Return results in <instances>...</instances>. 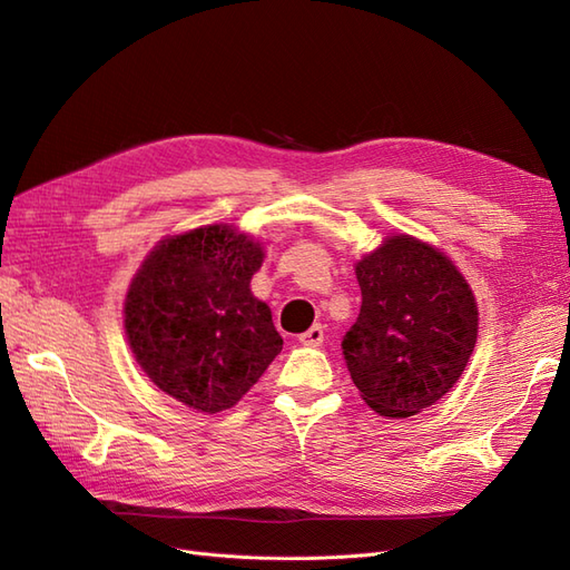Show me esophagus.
I'll use <instances>...</instances> for the list:
<instances>
[{
    "mask_svg": "<svg viewBox=\"0 0 570 570\" xmlns=\"http://www.w3.org/2000/svg\"><path fill=\"white\" fill-rule=\"evenodd\" d=\"M299 342L304 347H321L323 344V325H312L306 333L299 335Z\"/></svg>",
    "mask_w": 570,
    "mask_h": 570,
    "instance_id": "obj_1",
    "label": "esophagus"
}]
</instances>
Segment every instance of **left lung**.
<instances>
[{
	"label": "left lung",
	"mask_w": 570,
	"mask_h": 570,
	"mask_svg": "<svg viewBox=\"0 0 570 570\" xmlns=\"http://www.w3.org/2000/svg\"><path fill=\"white\" fill-rule=\"evenodd\" d=\"M361 312L342 340L352 381L375 413L409 419L450 392L473 354L478 304L454 262L411 235L358 258Z\"/></svg>",
	"instance_id": "1"
}]
</instances>
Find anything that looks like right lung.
Returning <instances> with one entry per match:
<instances>
[{"label":"right lung","instance_id":"add662e5","mask_svg":"<svg viewBox=\"0 0 570 570\" xmlns=\"http://www.w3.org/2000/svg\"><path fill=\"white\" fill-rule=\"evenodd\" d=\"M264 247L228 223L170 235L128 287L124 323L145 375L180 404L235 406L281 354L271 308L249 289Z\"/></svg>","mask_w":570,"mask_h":570}]
</instances>
